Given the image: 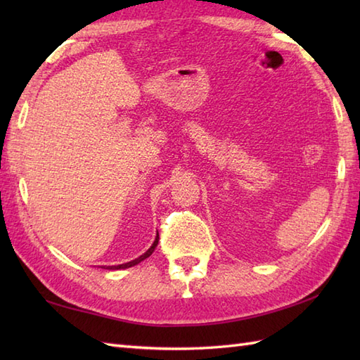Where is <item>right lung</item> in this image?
Instances as JSON below:
<instances>
[{"label": "right lung", "instance_id": "obj_1", "mask_svg": "<svg viewBox=\"0 0 360 360\" xmlns=\"http://www.w3.org/2000/svg\"><path fill=\"white\" fill-rule=\"evenodd\" d=\"M158 241H159V235L156 236V240H155V243H153V246H151L147 252H145L143 255H141L139 258L133 259V262H128V263H124V264H119V266H108V267H106V269H114V271H116V269H127V267H131V266L139 264L141 262H143L145 258H148V257L153 254V252H155V249H156V246H158Z\"/></svg>", "mask_w": 360, "mask_h": 360}]
</instances>
